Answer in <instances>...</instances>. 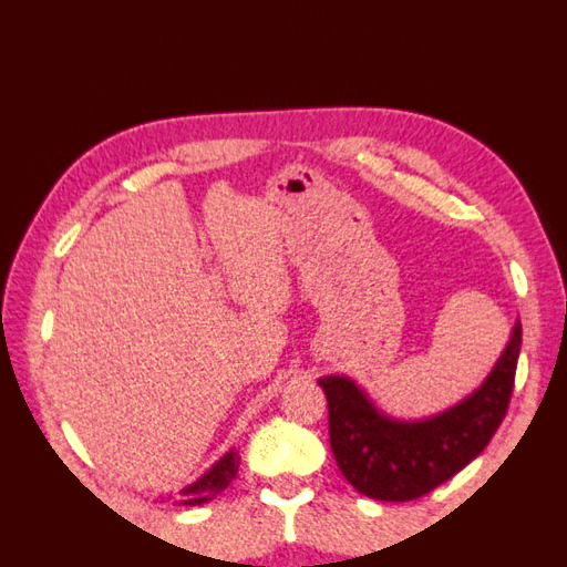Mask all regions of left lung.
<instances>
[{
    "label": "left lung",
    "mask_w": 567,
    "mask_h": 567,
    "mask_svg": "<svg viewBox=\"0 0 567 567\" xmlns=\"http://www.w3.org/2000/svg\"><path fill=\"white\" fill-rule=\"evenodd\" d=\"M520 324L486 383L467 401L425 423H393L375 413L353 381L324 375L329 442L353 489L379 502H413L480 457L512 403Z\"/></svg>",
    "instance_id": "obj_1"
}]
</instances>
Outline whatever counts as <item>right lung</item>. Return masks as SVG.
<instances>
[{
    "label": "right lung",
    "mask_w": 567,
    "mask_h": 567,
    "mask_svg": "<svg viewBox=\"0 0 567 567\" xmlns=\"http://www.w3.org/2000/svg\"><path fill=\"white\" fill-rule=\"evenodd\" d=\"M238 462H240L238 452H228L226 457L216 464V467H210L202 476V480L194 482L188 489L182 492L186 496L184 504H204V502H208V498L218 496L233 480H236Z\"/></svg>",
    "instance_id": "right-lung-1"
}]
</instances>
